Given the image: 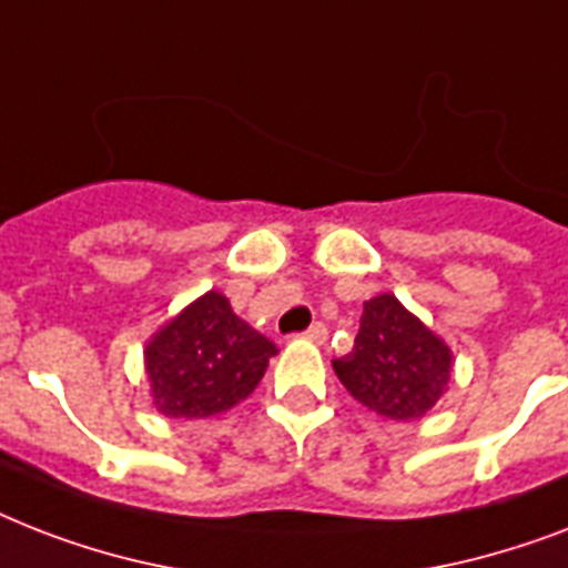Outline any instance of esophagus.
Returning <instances> with one entry per match:
<instances>
[{
    "instance_id": "obj_1",
    "label": "esophagus",
    "mask_w": 568,
    "mask_h": 568,
    "mask_svg": "<svg viewBox=\"0 0 568 568\" xmlns=\"http://www.w3.org/2000/svg\"><path fill=\"white\" fill-rule=\"evenodd\" d=\"M303 336L310 338V342H315V345H324V342H327V327H324V324H312L310 329H306V333H303Z\"/></svg>"
}]
</instances>
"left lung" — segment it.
Wrapping results in <instances>:
<instances>
[{
    "label": "left lung",
    "instance_id": "left-lung-1",
    "mask_svg": "<svg viewBox=\"0 0 568 568\" xmlns=\"http://www.w3.org/2000/svg\"><path fill=\"white\" fill-rule=\"evenodd\" d=\"M338 379L374 413L413 422L442 397L450 379V351L397 297L365 303L354 351L333 359Z\"/></svg>",
    "mask_w": 568,
    "mask_h": 568
}]
</instances>
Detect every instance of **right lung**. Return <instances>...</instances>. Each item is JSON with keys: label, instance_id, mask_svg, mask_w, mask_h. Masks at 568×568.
<instances>
[{"label": "right lung", "instance_id": "add662e5", "mask_svg": "<svg viewBox=\"0 0 568 568\" xmlns=\"http://www.w3.org/2000/svg\"><path fill=\"white\" fill-rule=\"evenodd\" d=\"M274 354V342L247 327L223 294L209 292L159 329L144 356L159 413L209 418L244 400Z\"/></svg>", "mask_w": 568, "mask_h": 568}]
</instances>
